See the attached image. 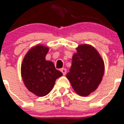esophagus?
<instances>
[{
  "label": "esophagus",
  "instance_id": "34e87169",
  "mask_svg": "<svg viewBox=\"0 0 124 124\" xmlns=\"http://www.w3.org/2000/svg\"><path fill=\"white\" fill-rule=\"evenodd\" d=\"M61 71L62 72V73H63V75H65V74H66V71H66V69L62 68V69H61Z\"/></svg>",
  "mask_w": 124,
  "mask_h": 124
}]
</instances>
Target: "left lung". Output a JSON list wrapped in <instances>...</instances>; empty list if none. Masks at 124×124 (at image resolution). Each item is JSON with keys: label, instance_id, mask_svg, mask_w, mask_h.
Wrapping results in <instances>:
<instances>
[{"label": "left lung", "instance_id": "left-lung-1", "mask_svg": "<svg viewBox=\"0 0 124 124\" xmlns=\"http://www.w3.org/2000/svg\"><path fill=\"white\" fill-rule=\"evenodd\" d=\"M76 50L66 78L78 94L87 96L100 84L104 73V63L99 52L90 45H79Z\"/></svg>", "mask_w": 124, "mask_h": 124}]
</instances>
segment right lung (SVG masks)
<instances>
[{"mask_svg": "<svg viewBox=\"0 0 124 124\" xmlns=\"http://www.w3.org/2000/svg\"><path fill=\"white\" fill-rule=\"evenodd\" d=\"M49 48L42 45L32 47L25 54L21 65V75L28 91L39 97L47 95L56 79L63 75L52 61L45 60Z\"/></svg>", "mask_w": 124, "mask_h": 124, "instance_id": "obj_1", "label": "right lung"}]
</instances>
